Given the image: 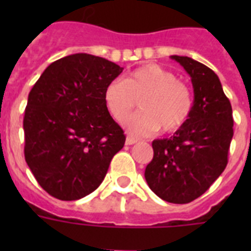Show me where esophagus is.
Returning a JSON list of instances; mask_svg holds the SVG:
<instances>
[{"instance_id":"obj_1","label":"esophagus","mask_w":251,"mask_h":251,"mask_svg":"<svg viewBox=\"0 0 251 251\" xmlns=\"http://www.w3.org/2000/svg\"><path fill=\"white\" fill-rule=\"evenodd\" d=\"M137 142H138V139H135V138L126 137V145H127V146L134 145V143H137Z\"/></svg>"}]
</instances>
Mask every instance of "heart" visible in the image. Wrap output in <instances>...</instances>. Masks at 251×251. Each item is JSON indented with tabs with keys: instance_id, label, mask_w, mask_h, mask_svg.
I'll list each match as a JSON object with an SVG mask.
<instances>
[{
	"instance_id": "heart-1",
	"label": "heart",
	"mask_w": 251,
	"mask_h": 251,
	"mask_svg": "<svg viewBox=\"0 0 251 251\" xmlns=\"http://www.w3.org/2000/svg\"><path fill=\"white\" fill-rule=\"evenodd\" d=\"M137 100L142 110L127 124L137 135L155 133L160 127L163 133H173L187 121L193 109L189 87L157 64L135 69L124 80L110 82L104 91L106 109L120 124L130 117Z\"/></svg>"
}]
</instances>
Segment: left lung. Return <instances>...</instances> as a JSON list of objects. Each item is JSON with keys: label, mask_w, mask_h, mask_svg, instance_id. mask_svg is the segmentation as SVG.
<instances>
[{"label": "left lung", "mask_w": 251, "mask_h": 251, "mask_svg": "<svg viewBox=\"0 0 251 251\" xmlns=\"http://www.w3.org/2000/svg\"><path fill=\"white\" fill-rule=\"evenodd\" d=\"M190 75L194 104L187 121L173 137L152 142L146 167L150 189L169 203H190L204 194L228 164L233 137L229 99L218 75L190 57L172 56Z\"/></svg>", "instance_id": "8db88e82"}]
</instances>
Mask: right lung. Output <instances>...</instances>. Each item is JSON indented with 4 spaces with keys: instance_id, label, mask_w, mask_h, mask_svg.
<instances>
[{
    "instance_id": "right-lung-1",
    "label": "right lung",
    "mask_w": 251,
    "mask_h": 251,
    "mask_svg": "<svg viewBox=\"0 0 251 251\" xmlns=\"http://www.w3.org/2000/svg\"><path fill=\"white\" fill-rule=\"evenodd\" d=\"M124 68L87 53L45 69L25 110V159L49 195L76 201L96 190L125 134L106 109L105 87Z\"/></svg>"
}]
</instances>
